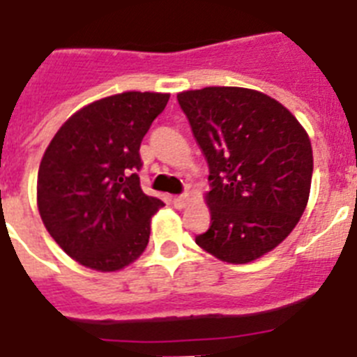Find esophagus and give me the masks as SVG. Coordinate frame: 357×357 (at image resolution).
Wrapping results in <instances>:
<instances>
[{"label":"esophagus","instance_id":"obj_1","mask_svg":"<svg viewBox=\"0 0 357 357\" xmlns=\"http://www.w3.org/2000/svg\"><path fill=\"white\" fill-rule=\"evenodd\" d=\"M188 202H190V197L188 195H181V197H175V199H173V206H175V208H178V210L185 208V206H188Z\"/></svg>","mask_w":357,"mask_h":357}]
</instances>
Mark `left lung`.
<instances>
[{"mask_svg": "<svg viewBox=\"0 0 357 357\" xmlns=\"http://www.w3.org/2000/svg\"><path fill=\"white\" fill-rule=\"evenodd\" d=\"M210 166L211 226L195 237L219 261L246 264L291 234L308 204L312 144L278 100L246 87L176 94Z\"/></svg>", "mask_w": 357, "mask_h": 357, "instance_id": "1", "label": "left lung"}]
</instances>
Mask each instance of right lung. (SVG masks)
Segmentation results:
<instances>
[{
    "mask_svg": "<svg viewBox=\"0 0 357 357\" xmlns=\"http://www.w3.org/2000/svg\"><path fill=\"white\" fill-rule=\"evenodd\" d=\"M167 93L111 94L63 122L40 162L38 211L56 244L96 272H119L146 250L164 202L146 195L140 144Z\"/></svg>",
    "mask_w": 357,
    "mask_h": 357,
    "instance_id": "1",
    "label": "right lung"
}]
</instances>
